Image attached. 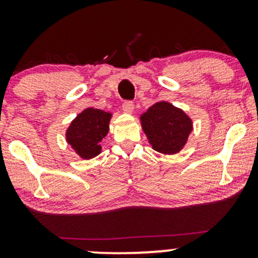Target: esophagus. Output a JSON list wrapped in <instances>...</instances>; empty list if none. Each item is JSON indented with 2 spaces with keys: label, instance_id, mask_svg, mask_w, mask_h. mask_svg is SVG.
<instances>
[{
  "label": "esophagus",
  "instance_id": "esophagus-1",
  "mask_svg": "<svg viewBox=\"0 0 258 258\" xmlns=\"http://www.w3.org/2000/svg\"><path fill=\"white\" fill-rule=\"evenodd\" d=\"M133 102L132 100H125V102L122 103V110L127 112V114H131V112L133 111Z\"/></svg>",
  "mask_w": 258,
  "mask_h": 258
}]
</instances>
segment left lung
<instances>
[{
    "mask_svg": "<svg viewBox=\"0 0 258 258\" xmlns=\"http://www.w3.org/2000/svg\"><path fill=\"white\" fill-rule=\"evenodd\" d=\"M142 127L153 149L164 154H176L182 149L191 132V120L166 102H159L142 115Z\"/></svg>",
    "mask_w": 258,
    "mask_h": 258,
    "instance_id": "left-lung-1",
    "label": "left lung"
}]
</instances>
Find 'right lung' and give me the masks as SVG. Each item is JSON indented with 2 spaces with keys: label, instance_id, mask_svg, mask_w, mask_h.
I'll return each mask as SVG.
<instances>
[{
  "label": "right lung",
  "instance_id": "right-lung-1",
  "mask_svg": "<svg viewBox=\"0 0 258 258\" xmlns=\"http://www.w3.org/2000/svg\"><path fill=\"white\" fill-rule=\"evenodd\" d=\"M111 115L88 108L73 120L67 131V141L81 158L92 159L102 150L100 142L109 131Z\"/></svg>",
  "mask_w": 258,
  "mask_h": 258
}]
</instances>
